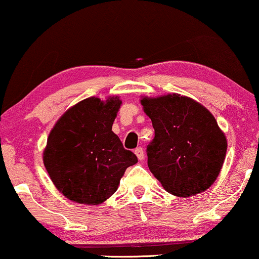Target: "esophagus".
<instances>
[{
	"label": "esophagus",
	"mask_w": 259,
	"mask_h": 259,
	"mask_svg": "<svg viewBox=\"0 0 259 259\" xmlns=\"http://www.w3.org/2000/svg\"><path fill=\"white\" fill-rule=\"evenodd\" d=\"M135 154L137 155V157H138V160H139V161H143V160H144V156H145V155H144V150H143V148H141V147L137 148L136 150H135Z\"/></svg>",
	"instance_id": "obj_1"
}]
</instances>
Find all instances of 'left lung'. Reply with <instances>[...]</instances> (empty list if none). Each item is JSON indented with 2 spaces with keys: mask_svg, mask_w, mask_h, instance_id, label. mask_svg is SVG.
Returning <instances> with one entry per match:
<instances>
[{
  "mask_svg": "<svg viewBox=\"0 0 259 259\" xmlns=\"http://www.w3.org/2000/svg\"><path fill=\"white\" fill-rule=\"evenodd\" d=\"M154 139L147 147L148 166L166 191L188 197L208 189L220 175L227 138L213 115L179 94L143 98Z\"/></svg>",
  "mask_w": 259,
  "mask_h": 259,
  "instance_id": "1",
  "label": "left lung"
}]
</instances>
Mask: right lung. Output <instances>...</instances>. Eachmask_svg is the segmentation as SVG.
Wrapping results in <instances>:
<instances>
[{
	"label": "right lung",
	"mask_w": 259,
	"mask_h": 259,
	"mask_svg": "<svg viewBox=\"0 0 259 259\" xmlns=\"http://www.w3.org/2000/svg\"><path fill=\"white\" fill-rule=\"evenodd\" d=\"M121 100L87 98L58 120L44 163L54 185L71 201L99 205L117 190L127 167L138 162L112 132Z\"/></svg>",
	"instance_id": "obj_1"
}]
</instances>
